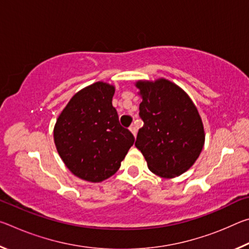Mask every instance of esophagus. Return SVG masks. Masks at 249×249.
I'll return each mask as SVG.
<instances>
[{"label":"esophagus","instance_id":"obj_1","mask_svg":"<svg viewBox=\"0 0 249 249\" xmlns=\"http://www.w3.org/2000/svg\"><path fill=\"white\" fill-rule=\"evenodd\" d=\"M129 130H130V132H132V133H133V135H134V136H136V134H137V129H136V126H135V125H132V126H130V127H129Z\"/></svg>","mask_w":249,"mask_h":249}]
</instances>
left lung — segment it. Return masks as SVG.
<instances>
[{"label": "left lung", "mask_w": 249, "mask_h": 249, "mask_svg": "<svg viewBox=\"0 0 249 249\" xmlns=\"http://www.w3.org/2000/svg\"><path fill=\"white\" fill-rule=\"evenodd\" d=\"M142 101L135 146L142 151L155 175L174 178L187 171L204 145L199 112L190 98L168 80L137 82Z\"/></svg>", "instance_id": "1"}]
</instances>
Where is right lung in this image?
<instances>
[{"mask_svg":"<svg viewBox=\"0 0 249 249\" xmlns=\"http://www.w3.org/2000/svg\"><path fill=\"white\" fill-rule=\"evenodd\" d=\"M114 87L96 82L69 101L53 129L54 144L68 169L100 182L119 170L134 145V135L120 124L112 105Z\"/></svg>","mask_w":249,"mask_h":249,"instance_id":"obj_1","label":"right lung"}]
</instances>
